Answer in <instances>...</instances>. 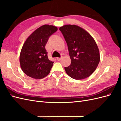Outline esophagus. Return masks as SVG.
Segmentation results:
<instances>
[{"mask_svg":"<svg viewBox=\"0 0 121 121\" xmlns=\"http://www.w3.org/2000/svg\"><path fill=\"white\" fill-rule=\"evenodd\" d=\"M62 58H63V56H61V57H57L56 59H57V60L60 61V60L62 59Z\"/></svg>","mask_w":121,"mask_h":121,"instance_id":"obj_1","label":"esophagus"}]
</instances>
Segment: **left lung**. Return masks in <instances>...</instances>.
Masks as SVG:
<instances>
[{"label":"left lung","instance_id":"obj_1","mask_svg":"<svg viewBox=\"0 0 121 121\" xmlns=\"http://www.w3.org/2000/svg\"><path fill=\"white\" fill-rule=\"evenodd\" d=\"M66 41L71 64L65 67L72 78L82 80L95 71L100 61L97 44L91 35L75 25H65L60 28Z\"/></svg>","mask_w":121,"mask_h":121}]
</instances>
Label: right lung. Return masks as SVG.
<instances>
[{"label": "right lung", "mask_w": 121, "mask_h": 121, "mask_svg": "<svg viewBox=\"0 0 121 121\" xmlns=\"http://www.w3.org/2000/svg\"><path fill=\"white\" fill-rule=\"evenodd\" d=\"M57 30L54 26L44 25L27 38L20 55L21 68L26 75L41 79L49 74L54 62L48 59L45 45L49 36Z\"/></svg>", "instance_id": "obj_1"}]
</instances>
